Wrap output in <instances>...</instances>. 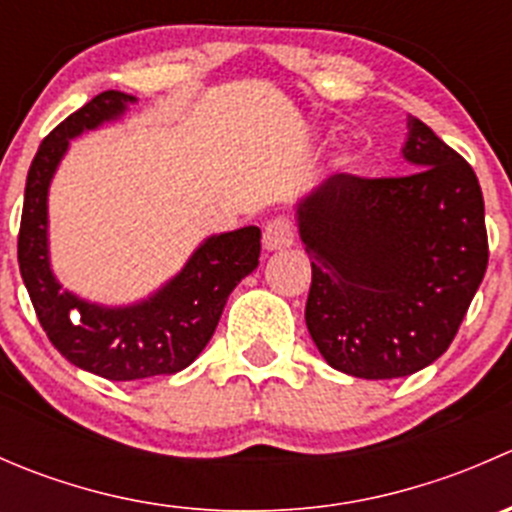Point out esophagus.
<instances>
[{"instance_id": "obj_1", "label": "esophagus", "mask_w": 512, "mask_h": 512, "mask_svg": "<svg viewBox=\"0 0 512 512\" xmlns=\"http://www.w3.org/2000/svg\"><path fill=\"white\" fill-rule=\"evenodd\" d=\"M262 245L265 250H285V247L294 245V223L285 215L280 218H272L265 225V235H262Z\"/></svg>"}]
</instances>
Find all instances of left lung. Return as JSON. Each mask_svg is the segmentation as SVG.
Returning <instances> with one entry per match:
<instances>
[{
	"instance_id": "1",
	"label": "left lung",
	"mask_w": 512,
	"mask_h": 512,
	"mask_svg": "<svg viewBox=\"0 0 512 512\" xmlns=\"http://www.w3.org/2000/svg\"><path fill=\"white\" fill-rule=\"evenodd\" d=\"M389 178L337 173L299 203L312 260L307 329L329 366L399 379L458 334L488 267L483 193L468 160L416 116Z\"/></svg>"
}]
</instances>
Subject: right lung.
I'll list each match as a JSON object with an SVG mask.
<instances>
[{"mask_svg": "<svg viewBox=\"0 0 512 512\" xmlns=\"http://www.w3.org/2000/svg\"><path fill=\"white\" fill-rule=\"evenodd\" d=\"M136 98L103 91L41 141L29 165L19 225V272L49 342L79 369L111 381L175 374L193 364L220 322L227 297L260 262V227L205 240L175 280L133 307L106 309L64 292L49 270L46 190L69 138L121 116Z\"/></svg>", "mask_w": 512, "mask_h": 512, "instance_id": "1", "label": "right lung"}]
</instances>
